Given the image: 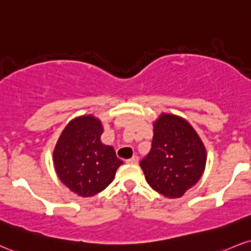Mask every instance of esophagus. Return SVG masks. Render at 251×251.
I'll return each mask as SVG.
<instances>
[{"label": "esophagus", "mask_w": 251, "mask_h": 251, "mask_svg": "<svg viewBox=\"0 0 251 251\" xmlns=\"http://www.w3.org/2000/svg\"><path fill=\"white\" fill-rule=\"evenodd\" d=\"M126 162H127V164H132V165H137L138 162H139V159H138V156H132L131 159H128V160H126Z\"/></svg>", "instance_id": "obj_1"}]
</instances>
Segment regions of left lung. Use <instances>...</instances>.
Here are the masks:
<instances>
[{"label":"left lung","instance_id":"left-lung-1","mask_svg":"<svg viewBox=\"0 0 251 251\" xmlns=\"http://www.w3.org/2000/svg\"><path fill=\"white\" fill-rule=\"evenodd\" d=\"M206 162V147L185 118L162 112L153 122L152 149L140 167L155 192L181 198L201 179Z\"/></svg>","mask_w":251,"mask_h":251}]
</instances>
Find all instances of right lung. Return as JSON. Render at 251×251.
<instances>
[{
	"label": "right lung",
	"mask_w": 251,
	"mask_h": 251,
	"mask_svg": "<svg viewBox=\"0 0 251 251\" xmlns=\"http://www.w3.org/2000/svg\"><path fill=\"white\" fill-rule=\"evenodd\" d=\"M102 131L97 117H77L65 126L53 150V166L59 180L83 198L104 191L123 165L113 147L101 143Z\"/></svg>",
	"instance_id": "add662e5"
}]
</instances>
